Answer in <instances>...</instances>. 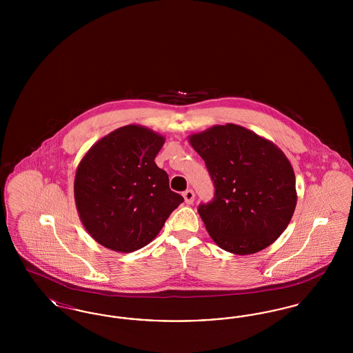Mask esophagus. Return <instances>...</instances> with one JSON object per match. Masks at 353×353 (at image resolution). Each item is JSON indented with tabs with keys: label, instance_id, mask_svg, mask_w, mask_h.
<instances>
[{
	"label": "esophagus",
	"instance_id": "obj_1",
	"mask_svg": "<svg viewBox=\"0 0 353 353\" xmlns=\"http://www.w3.org/2000/svg\"><path fill=\"white\" fill-rule=\"evenodd\" d=\"M183 196H184V200L188 205H190V203H193L194 201V192L192 190V189H188V190H185L184 193H183Z\"/></svg>",
	"mask_w": 353,
	"mask_h": 353
}]
</instances>
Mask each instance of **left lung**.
Segmentation results:
<instances>
[{
  "label": "left lung",
  "mask_w": 353,
  "mask_h": 353,
  "mask_svg": "<svg viewBox=\"0 0 353 353\" xmlns=\"http://www.w3.org/2000/svg\"><path fill=\"white\" fill-rule=\"evenodd\" d=\"M189 143L208 168L214 197L200 203L208 233L225 252L248 255L270 246L296 206L295 173L274 143L236 125H214Z\"/></svg>",
  "instance_id": "obj_1"
}]
</instances>
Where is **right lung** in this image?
Instances as JSON below:
<instances>
[{"label": "right lung", "mask_w": 353, "mask_h": 353, "mask_svg": "<svg viewBox=\"0 0 353 353\" xmlns=\"http://www.w3.org/2000/svg\"><path fill=\"white\" fill-rule=\"evenodd\" d=\"M164 141L150 128L130 124L104 136L81 160L75 203L85 230L101 246L119 252L144 248L184 201L154 163Z\"/></svg>", "instance_id": "1"}]
</instances>
